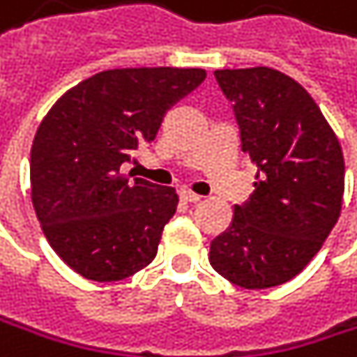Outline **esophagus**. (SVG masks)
<instances>
[{
  "label": "esophagus",
  "mask_w": 357,
  "mask_h": 357,
  "mask_svg": "<svg viewBox=\"0 0 357 357\" xmlns=\"http://www.w3.org/2000/svg\"><path fill=\"white\" fill-rule=\"evenodd\" d=\"M181 197H183L185 202H191V204L202 202V195H197V193H193V191H189V189H181Z\"/></svg>",
  "instance_id": "obj_1"
}]
</instances>
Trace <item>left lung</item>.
<instances>
[{
	"instance_id": "1",
	"label": "left lung",
	"mask_w": 357,
	"mask_h": 357,
	"mask_svg": "<svg viewBox=\"0 0 357 357\" xmlns=\"http://www.w3.org/2000/svg\"><path fill=\"white\" fill-rule=\"evenodd\" d=\"M214 77L234 107L257 183L212 240L208 259L240 288H273L301 273L337 225L343 151L316 100L292 77L269 67L220 69Z\"/></svg>"
}]
</instances>
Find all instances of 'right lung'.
I'll return each mask as SVG.
<instances>
[{
  "mask_svg": "<svg viewBox=\"0 0 357 357\" xmlns=\"http://www.w3.org/2000/svg\"><path fill=\"white\" fill-rule=\"evenodd\" d=\"M204 79V69L102 71L65 92L39 123L31 147L33 208L54 252L86 280L117 282L155 259L178 195L130 178L121 166Z\"/></svg>",
  "mask_w": 357,
  "mask_h": 357,
  "instance_id": "1",
  "label": "right lung"
}]
</instances>
